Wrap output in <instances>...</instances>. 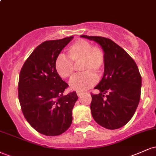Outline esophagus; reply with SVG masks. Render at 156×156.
Masks as SVG:
<instances>
[{"label": "esophagus", "mask_w": 156, "mask_h": 156, "mask_svg": "<svg viewBox=\"0 0 156 156\" xmlns=\"http://www.w3.org/2000/svg\"><path fill=\"white\" fill-rule=\"evenodd\" d=\"M83 94H84V92H77V95H78V97H80L81 95H83Z\"/></svg>", "instance_id": "esophagus-1"}]
</instances>
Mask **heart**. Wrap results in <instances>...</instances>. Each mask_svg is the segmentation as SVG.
<instances>
[{
	"instance_id": "obj_1",
	"label": "heart",
	"mask_w": 156,
	"mask_h": 156,
	"mask_svg": "<svg viewBox=\"0 0 156 156\" xmlns=\"http://www.w3.org/2000/svg\"><path fill=\"white\" fill-rule=\"evenodd\" d=\"M68 58L60 55L55 62L56 73L63 79H72L76 74V66H80L82 73L70 83L73 90L82 92L97 83L105 63L104 50L98 45H92L85 39H78L67 48Z\"/></svg>"
}]
</instances>
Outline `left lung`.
Wrapping results in <instances>:
<instances>
[{
	"instance_id": "left-lung-1",
	"label": "left lung",
	"mask_w": 156,
	"mask_h": 156,
	"mask_svg": "<svg viewBox=\"0 0 156 156\" xmlns=\"http://www.w3.org/2000/svg\"><path fill=\"white\" fill-rule=\"evenodd\" d=\"M95 41L105 53L104 73L94 87L98 94H91L90 108L97 123L114 130L126 125L136 110L141 97V76L135 61L112 39L82 35Z\"/></svg>"
}]
</instances>
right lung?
Masks as SVG:
<instances>
[{
    "label": "right lung",
    "mask_w": 156,
    "mask_h": 156,
    "mask_svg": "<svg viewBox=\"0 0 156 156\" xmlns=\"http://www.w3.org/2000/svg\"><path fill=\"white\" fill-rule=\"evenodd\" d=\"M73 36L41 43L28 56L19 76L18 98L23 115L39 133L49 136L71 125L76 92L64 94L68 84L58 76L55 62Z\"/></svg>",
    "instance_id": "right-lung-1"
}]
</instances>
